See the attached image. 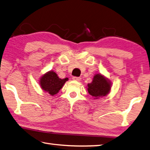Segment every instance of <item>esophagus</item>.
<instances>
[{
  "mask_svg": "<svg viewBox=\"0 0 150 150\" xmlns=\"http://www.w3.org/2000/svg\"><path fill=\"white\" fill-rule=\"evenodd\" d=\"M72 80L74 81H78V82H80L81 80V78L80 77H73Z\"/></svg>",
  "mask_w": 150,
  "mask_h": 150,
  "instance_id": "esophagus-1",
  "label": "esophagus"
}]
</instances>
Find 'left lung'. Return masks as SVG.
Wrapping results in <instances>:
<instances>
[{
    "label": "left lung",
    "mask_w": 150,
    "mask_h": 150,
    "mask_svg": "<svg viewBox=\"0 0 150 150\" xmlns=\"http://www.w3.org/2000/svg\"><path fill=\"white\" fill-rule=\"evenodd\" d=\"M111 87V81L101 74L94 75L92 82L87 85L88 93L95 99L107 96L110 93Z\"/></svg>",
    "instance_id": "8db88e82"
}]
</instances>
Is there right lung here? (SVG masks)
Here are the masks:
<instances>
[{
	"mask_svg": "<svg viewBox=\"0 0 150 150\" xmlns=\"http://www.w3.org/2000/svg\"><path fill=\"white\" fill-rule=\"evenodd\" d=\"M68 80V78L61 79L58 76L56 72L51 70L42 75L39 83L42 90L53 96L59 93V90Z\"/></svg>",
	"mask_w": 150,
	"mask_h": 150,
	"instance_id": "right-lung-1",
	"label": "right lung"
}]
</instances>
